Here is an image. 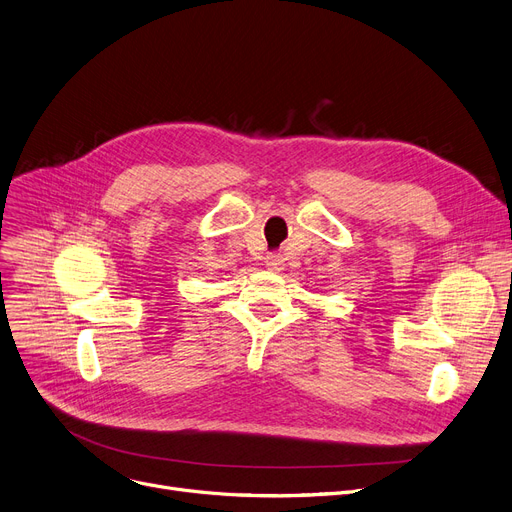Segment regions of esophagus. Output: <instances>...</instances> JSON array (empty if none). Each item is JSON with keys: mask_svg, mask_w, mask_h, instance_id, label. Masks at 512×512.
I'll return each mask as SVG.
<instances>
[{"mask_svg": "<svg viewBox=\"0 0 512 512\" xmlns=\"http://www.w3.org/2000/svg\"><path fill=\"white\" fill-rule=\"evenodd\" d=\"M264 262H266V266H268L270 270H281L283 264H285V258H283L281 254H268V256L264 258Z\"/></svg>", "mask_w": 512, "mask_h": 512, "instance_id": "obj_1", "label": "esophagus"}]
</instances>
